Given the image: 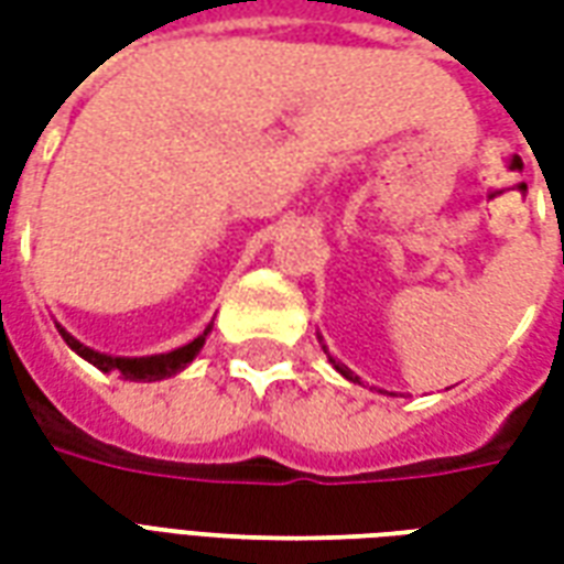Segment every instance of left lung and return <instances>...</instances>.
Returning <instances> with one entry per match:
<instances>
[{"instance_id": "1", "label": "left lung", "mask_w": 564, "mask_h": 564, "mask_svg": "<svg viewBox=\"0 0 564 564\" xmlns=\"http://www.w3.org/2000/svg\"><path fill=\"white\" fill-rule=\"evenodd\" d=\"M332 366H335V371H338V375H344V378H347V380H354V383H359V378H356L354 371H350V368H347V366H341V362H335V359H332Z\"/></svg>"}]
</instances>
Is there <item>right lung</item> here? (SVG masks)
<instances>
[{
	"instance_id": "1",
	"label": "right lung",
	"mask_w": 564,
	"mask_h": 564,
	"mask_svg": "<svg viewBox=\"0 0 564 564\" xmlns=\"http://www.w3.org/2000/svg\"><path fill=\"white\" fill-rule=\"evenodd\" d=\"M59 335H63V341L80 356V359H87L90 366H96L99 371H117L123 380H144V383H153V380H165L177 375V371H184L196 354L202 350V344L208 338L210 326L198 338H193L189 344L184 347H177L172 354H156V356H108V354H99V350H93L87 344H80L75 335H68L63 326H56Z\"/></svg>"
}]
</instances>
